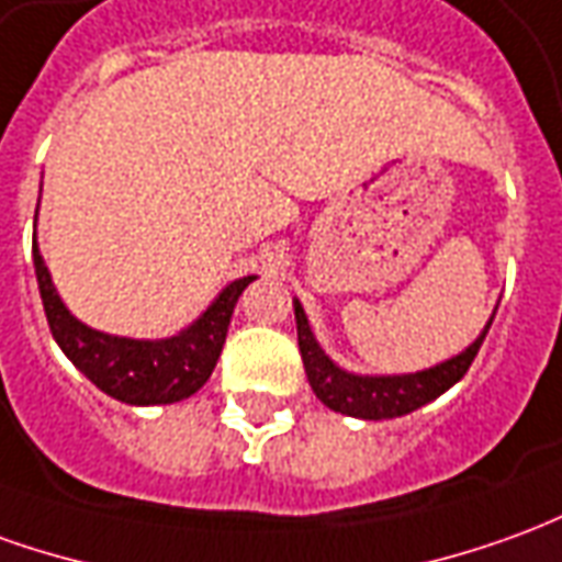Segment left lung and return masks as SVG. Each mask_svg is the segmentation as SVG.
Here are the masks:
<instances>
[{
  "label": "left lung",
  "mask_w": 562,
  "mask_h": 562,
  "mask_svg": "<svg viewBox=\"0 0 562 562\" xmlns=\"http://www.w3.org/2000/svg\"><path fill=\"white\" fill-rule=\"evenodd\" d=\"M294 322H297V347L304 359V371L316 398L325 407H331L337 414L359 419H395L417 411L423 404L435 402L438 395H445L453 383H459L469 364L474 362L477 349L484 344L486 331L493 325V316L484 325V331L474 337L469 347L459 356H450L441 364H431L414 374H352L319 347V340L310 328L307 313L301 307V301L294 297Z\"/></svg>",
  "instance_id": "1"
}]
</instances>
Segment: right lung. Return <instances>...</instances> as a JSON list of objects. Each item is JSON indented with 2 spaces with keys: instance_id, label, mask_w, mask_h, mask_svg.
<instances>
[{
  "instance_id": "add662e5",
  "label": "right lung",
  "mask_w": 562,
  "mask_h": 562,
  "mask_svg": "<svg viewBox=\"0 0 562 562\" xmlns=\"http://www.w3.org/2000/svg\"><path fill=\"white\" fill-rule=\"evenodd\" d=\"M33 265L38 294H42L57 347L97 390L136 407L182 402L210 380L225 347L227 325L237 307V297L255 280V277H240V280L227 282L213 297V304L182 331L155 337V340H145V337L139 340V337L105 335L76 319L54 289L50 270L45 268V258L38 252V243H33Z\"/></svg>"
}]
</instances>
